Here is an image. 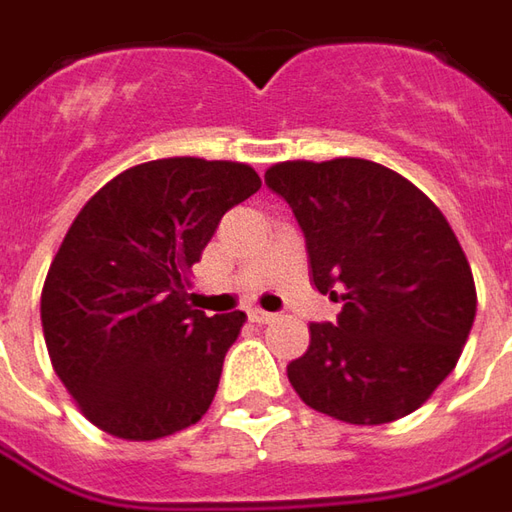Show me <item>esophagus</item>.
Returning a JSON list of instances; mask_svg holds the SVG:
<instances>
[{
	"label": "esophagus",
	"instance_id": "esophagus-1",
	"mask_svg": "<svg viewBox=\"0 0 512 512\" xmlns=\"http://www.w3.org/2000/svg\"><path fill=\"white\" fill-rule=\"evenodd\" d=\"M249 319L257 322V325H269V322H274L277 316L269 314V311H260V308H252V311H249Z\"/></svg>",
	"mask_w": 512,
	"mask_h": 512
}]
</instances>
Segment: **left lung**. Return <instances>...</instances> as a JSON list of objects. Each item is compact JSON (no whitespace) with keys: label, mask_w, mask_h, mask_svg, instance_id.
<instances>
[{"label":"left lung","mask_w":512,"mask_h":512,"mask_svg":"<svg viewBox=\"0 0 512 512\" xmlns=\"http://www.w3.org/2000/svg\"><path fill=\"white\" fill-rule=\"evenodd\" d=\"M266 184L294 212L336 325H311L288 381L322 415L378 426L420 409L457 367L476 285L446 215L370 159L277 162Z\"/></svg>","instance_id":"1"}]
</instances>
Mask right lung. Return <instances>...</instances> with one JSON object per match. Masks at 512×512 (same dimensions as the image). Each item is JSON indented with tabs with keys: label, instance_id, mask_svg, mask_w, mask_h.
<instances>
[{
	"label": "right lung",
	"instance_id": "right-lung-1",
	"mask_svg": "<svg viewBox=\"0 0 512 512\" xmlns=\"http://www.w3.org/2000/svg\"><path fill=\"white\" fill-rule=\"evenodd\" d=\"M260 190L255 168L170 156L117 173L52 257L41 328L86 420L148 443L201 420L246 314L187 305L193 266L224 212Z\"/></svg>",
	"mask_w": 512,
	"mask_h": 512
}]
</instances>
